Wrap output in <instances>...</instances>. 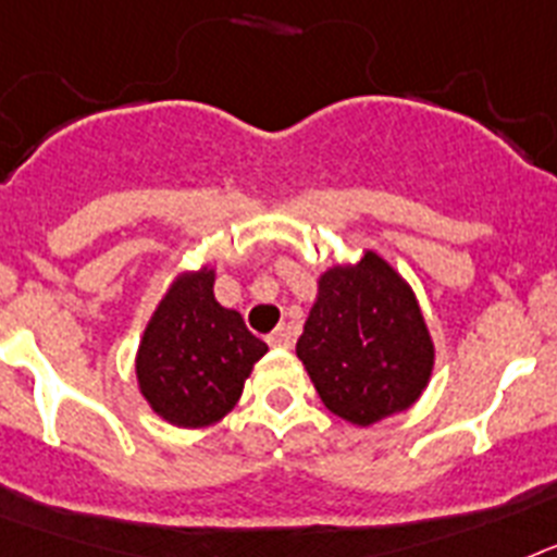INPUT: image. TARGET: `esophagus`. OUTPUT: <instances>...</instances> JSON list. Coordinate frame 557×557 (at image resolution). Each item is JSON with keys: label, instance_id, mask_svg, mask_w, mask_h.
<instances>
[{"label": "esophagus", "instance_id": "1", "mask_svg": "<svg viewBox=\"0 0 557 557\" xmlns=\"http://www.w3.org/2000/svg\"><path fill=\"white\" fill-rule=\"evenodd\" d=\"M269 345H272V347H292L294 345V331L288 325H280L277 331L269 333Z\"/></svg>", "mask_w": 557, "mask_h": 557}]
</instances>
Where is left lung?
I'll return each instance as SVG.
<instances>
[{
  "label": "left lung",
  "instance_id": "obj_1",
  "mask_svg": "<svg viewBox=\"0 0 557 557\" xmlns=\"http://www.w3.org/2000/svg\"><path fill=\"white\" fill-rule=\"evenodd\" d=\"M297 356L333 414L372 425L420 398L434 345L412 288L367 251L356 265H333L319 277Z\"/></svg>",
  "mask_w": 557,
  "mask_h": 557
}]
</instances>
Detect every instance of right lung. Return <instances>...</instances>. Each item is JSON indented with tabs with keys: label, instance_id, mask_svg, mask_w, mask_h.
<instances>
[{
	"label": "right lung",
	"instance_id": "1",
	"mask_svg": "<svg viewBox=\"0 0 557 557\" xmlns=\"http://www.w3.org/2000/svg\"><path fill=\"white\" fill-rule=\"evenodd\" d=\"M212 269L182 274L145 327L137 379L145 400L168 423L198 429L224 418L269 347L246 331L238 311L212 297Z\"/></svg>",
	"mask_w": 557,
	"mask_h": 557
}]
</instances>
